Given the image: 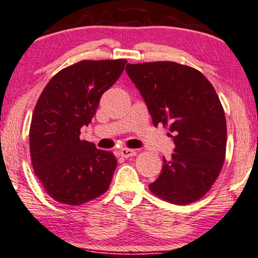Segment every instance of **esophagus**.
I'll return each instance as SVG.
<instances>
[{"label": "esophagus", "instance_id": "obj_1", "mask_svg": "<svg viewBox=\"0 0 258 258\" xmlns=\"http://www.w3.org/2000/svg\"><path fill=\"white\" fill-rule=\"evenodd\" d=\"M119 154L123 157V158H129V157L136 156V151L129 150V148H122V150L119 151Z\"/></svg>", "mask_w": 258, "mask_h": 258}]
</instances>
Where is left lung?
<instances>
[{"label":"left lung","instance_id":"1","mask_svg":"<svg viewBox=\"0 0 258 258\" xmlns=\"http://www.w3.org/2000/svg\"><path fill=\"white\" fill-rule=\"evenodd\" d=\"M154 126L169 125L171 158L150 189L172 204L197 202L219 177L226 156L225 111L214 87L198 70L172 61L128 63Z\"/></svg>","mask_w":258,"mask_h":258}]
</instances>
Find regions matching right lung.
Here are the masks:
<instances>
[{
  "mask_svg": "<svg viewBox=\"0 0 258 258\" xmlns=\"http://www.w3.org/2000/svg\"><path fill=\"white\" fill-rule=\"evenodd\" d=\"M125 63L123 59L74 63L51 78L36 104L30 126L33 170L45 192L61 204H84L110 187L116 157L80 135Z\"/></svg>",
  "mask_w": 258,
  "mask_h": 258,
  "instance_id": "right-lung-1",
  "label": "right lung"
}]
</instances>
